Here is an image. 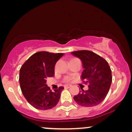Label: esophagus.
Wrapping results in <instances>:
<instances>
[{
  "mask_svg": "<svg viewBox=\"0 0 132 132\" xmlns=\"http://www.w3.org/2000/svg\"><path fill=\"white\" fill-rule=\"evenodd\" d=\"M71 87V85H70V84H67V85L64 86L65 88H69V87Z\"/></svg>",
  "mask_w": 132,
  "mask_h": 132,
  "instance_id": "obj_1",
  "label": "esophagus"
}]
</instances>
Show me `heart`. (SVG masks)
<instances>
[{"label":"heart","mask_w":132,"mask_h":132,"mask_svg":"<svg viewBox=\"0 0 132 132\" xmlns=\"http://www.w3.org/2000/svg\"><path fill=\"white\" fill-rule=\"evenodd\" d=\"M66 81H67V82H68V81H69L71 80V78H66Z\"/></svg>","instance_id":"heart-1"}]
</instances>
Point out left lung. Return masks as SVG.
I'll use <instances>...</instances> for the list:
<instances>
[{
  "label": "left lung",
  "instance_id": "1",
  "mask_svg": "<svg viewBox=\"0 0 132 132\" xmlns=\"http://www.w3.org/2000/svg\"><path fill=\"white\" fill-rule=\"evenodd\" d=\"M81 60L84 68L81 78L88 83L87 90L79 91L74 97L78 105L93 107L101 104L108 94L112 83V72L108 63L98 54L88 50L71 52Z\"/></svg>",
  "mask_w": 132,
  "mask_h": 132
}]
</instances>
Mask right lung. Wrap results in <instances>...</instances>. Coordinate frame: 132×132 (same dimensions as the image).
I'll list each match as a JSON object with an SVG mask.
<instances>
[{
  "instance_id": "add662e5",
  "label": "right lung",
  "mask_w": 132,
  "mask_h": 132,
  "mask_svg": "<svg viewBox=\"0 0 132 132\" xmlns=\"http://www.w3.org/2000/svg\"><path fill=\"white\" fill-rule=\"evenodd\" d=\"M63 53L40 51L33 54L20 69L19 82L24 97L37 109L48 110L57 105L63 87L51 91L46 79L53 77L54 66Z\"/></svg>"
}]
</instances>
